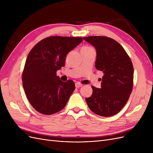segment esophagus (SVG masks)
<instances>
[{
  "label": "esophagus",
  "instance_id": "esophagus-1",
  "mask_svg": "<svg viewBox=\"0 0 153 153\" xmlns=\"http://www.w3.org/2000/svg\"><path fill=\"white\" fill-rule=\"evenodd\" d=\"M82 86V84H80V83H79V82H76L75 83V87L76 88H79V87H80Z\"/></svg>",
  "mask_w": 153,
  "mask_h": 153
}]
</instances>
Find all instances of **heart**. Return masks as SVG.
Wrapping results in <instances>:
<instances>
[{
  "instance_id": "b5f03b06",
  "label": "heart",
  "mask_w": 153,
  "mask_h": 153,
  "mask_svg": "<svg viewBox=\"0 0 153 153\" xmlns=\"http://www.w3.org/2000/svg\"><path fill=\"white\" fill-rule=\"evenodd\" d=\"M86 48H90V47H86Z\"/></svg>"
}]
</instances>
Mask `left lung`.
I'll list each match as a JSON object with an SVG mask.
<instances>
[{"label": "left lung", "instance_id": "8db88e82", "mask_svg": "<svg viewBox=\"0 0 153 153\" xmlns=\"http://www.w3.org/2000/svg\"><path fill=\"white\" fill-rule=\"evenodd\" d=\"M96 50V68L103 71L101 88L91 86L92 94L85 99L94 113L110 117L121 111L130 96L133 66L130 57L117 41L106 36L84 37Z\"/></svg>", "mask_w": 153, "mask_h": 153}]
</instances>
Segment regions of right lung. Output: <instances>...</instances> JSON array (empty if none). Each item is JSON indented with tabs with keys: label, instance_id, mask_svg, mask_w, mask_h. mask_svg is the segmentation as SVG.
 <instances>
[{
	"label": "right lung",
	"instance_id": "1",
	"mask_svg": "<svg viewBox=\"0 0 153 153\" xmlns=\"http://www.w3.org/2000/svg\"><path fill=\"white\" fill-rule=\"evenodd\" d=\"M82 41L80 37L50 36L30 51L22 73L23 87L38 112L53 114L66 106L75 85L71 80L61 81L57 71L65 65L67 54Z\"/></svg>",
	"mask_w": 153,
	"mask_h": 153
}]
</instances>
